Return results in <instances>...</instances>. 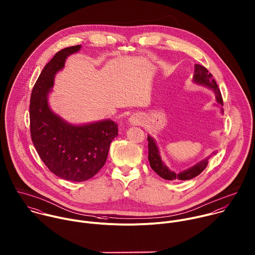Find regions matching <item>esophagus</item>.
<instances>
[{"mask_svg": "<svg viewBox=\"0 0 255 255\" xmlns=\"http://www.w3.org/2000/svg\"><path fill=\"white\" fill-rule=\"evenodd\" d=\"M129 122L131 125H139L141 123V119L138 115H132L129 118Z\"/></svg>", "mask_w": 255, "mask_h": 255, "instance_id": "obj_1", "label": "esophagus"}]
</instances>
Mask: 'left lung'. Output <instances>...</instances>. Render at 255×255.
<instances>
[{
    "label": "left lung",
    "mask_w": 255,
    "mask_h": 255,
    "mask_svg": "<svg viewBox=\"0 0 255 255\" xmlns=\"http://www.w3.org/2000/svg\"><path fill=\"white\" fill-rule=\"evenodd\" d=\"M194 73H195L194 77H193L194 82L213 89L215 94H216V98H217L218 103L221 106H224V101H223L221 90L219 89V86H218L216 80L213 78V74L210 73L209 70L201 64H195V72ZM148 142H149L148 143V148H149L148 159H149L150 166L154 170V172L156 174H158L164 180H168V181H187V180L194 179L195 177L199 176L207 168V166L209 164L210 157L206 158L205 160L199 162L195 166H193V167H191V168H189V169H187L183 172L175 173V172L171 171L166 166V164L162 161L159 149L157 147V144L151 136H148Z\"/></svg>",
    "instance_id": "1"
}]
</instances>
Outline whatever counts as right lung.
Masks as SVG:
<instances>
[{
    "mask_svg": "<svg viewBox=\"0 0 255 255\" xmlns=\"http://www.w3.org/2000/svg\"><path fill=\"white\" fill-rule=\"evenodd\" d=\"M81 45L65 47L51 58L39 74L30 95L29 128L33 146L48 170L58 178L83 182L104 166L118 126L112 120L73 125L51 111L47 96L55 74L65 59Z\"/></svg>",
    "mask_w": 255,
    "mask_h": 255,
    "instance_id": "obj_1",
    "label": "right lung"
}]
</instances>
